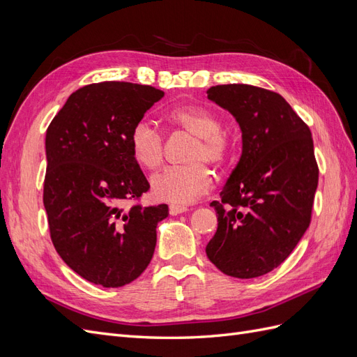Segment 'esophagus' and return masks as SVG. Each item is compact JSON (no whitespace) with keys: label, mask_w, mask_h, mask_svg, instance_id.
I'll return each mask as SVG.
<instances>
[{"label":"esophagus","mask_w":357,"mask_h":357,"mask_svg":"<svg viewBox=\"0 0 357 357\" xmlns=\"http://www.w3.org/2000/svg\"><path fill=\"white\" fill-rule=\"evenodd\" d=\"M186 211H188V207H185V205H171V207H169V214L171 215H177V214L186 213Z\"/></svg>","instance_id":"obj_1"}]
</instances>
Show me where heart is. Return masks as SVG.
Segmentation results:
<instances>
[{
    "mask_svg": "<svg viewBox=\"0 0 357 357\" xmlns=\"http://www.w3.org/2000/svg\"><path fill=\"white\" fill-rule=\"evenodd\" d=\"M165 119L172 126L197 137L189 155L193 165L162 171L152 178L150 186L156 199L171 205H188L211 189V171L202 162L223 164L231 155V142L222 132V119L205 107H177L169 110ZM129 149L134 160L144 169L153 171L164 160V137L147 121H138L132 126Z\"/></svg>",
    "mask_w": 357,
    "mask_h": 357,
    "instance_id": "1",
    "label": "heart"
}]
</instances>
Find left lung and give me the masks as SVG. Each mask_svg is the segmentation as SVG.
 <instances>
[{"label":"left lung","mask_w":357,"mask_h":357,"mask_svg":"<svg viewBox=\"0 0 357 357\" xmlns=\"http://www.w3.org/2000/svg\"><path fill=\"white\" fill-rule=\"evenodd\" d=\"M208 100L241 129V158L222 201L218 231L205 247L226 275L255 278L283 264L310 226L319 183L310 128L280 93L250 84H219Z\"/></svg>","instance_id":"8db88e82"}]
</instances>
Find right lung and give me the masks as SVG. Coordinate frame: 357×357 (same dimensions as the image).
I'll use <instances>...</instances> for the list:
<instances>
[{"label": "right lung", "instance_id": "right-lung-1", "mask_svg": "<svg viewBox=\"0 0 357 357\" xmlns=\"http://www.w3.org/2000/svg\"><path fill=\"white\" fill-rule=\"evenodd\" d=\"M164 92L102 82L70 95L46 132L43 202L50 238L74 273L102 287L134 282L152 261L156 226L168 205H134L149 181L129 149V134Z\"/></svg>", "mask_w": 357, "mask_h": 357}]
</instances>
